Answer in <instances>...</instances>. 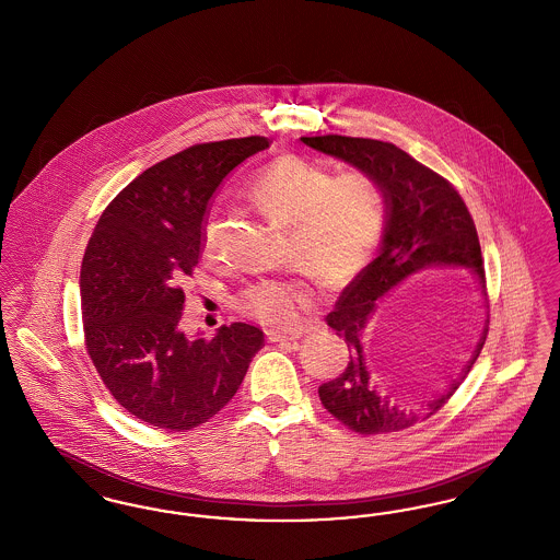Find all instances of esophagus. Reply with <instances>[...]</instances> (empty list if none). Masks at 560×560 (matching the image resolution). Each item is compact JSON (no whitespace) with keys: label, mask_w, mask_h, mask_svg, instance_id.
Returning a JSON list of instances; mask_svg holds the SVG:
<instances>
[{"label":"esophagus","mask_w":560,"mask_h":560,"mask_svg":"<svg viewBox=\"0 0 560 560\" xmlns=\"http://www.w3.org/2000/svg\"><path fill=\"white\" fill-rule=\"evenodd\" d=\"M302 329H292V331H279V329H267L265 336H267L268 342H285V340H298L302 338Z\"/></svg>","instance_id":"obj_1"}]
</instances>
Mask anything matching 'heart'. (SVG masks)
Returning <instances> with one entry per match:
<instances>
[{"label":"heart","mask_w":560,"mask_h":560,"mask_svg":"<svg viewBox=\"0 0 560 560\" xmlns=\"http://www.w3.org/2000/svg\"><path fill=\"white\" fill-rule=\"evenodd\" d=\"M256 212L288 229L290 258L327 285L345 283L368 265L384 229V195L372 176L325 167L295 155L262 165L245 187ZM213 247L212 222L203 229V252ZM315 302L300 279H260L241 290L243 315L268 327H292Z\"/></svg>","instance_id":"b5f03b06"}]
</instances>
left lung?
Here are the masks:
<instances>
[{"mask_svg": "<svg viewBox=\"0 0 560 560\" xmlns=\"http://www.w3.org/2000/svg\"><path fill=\"white\" fill-rule=\"evenodd\" d=\"M300 140L372 176L382 188L386 206L377 258L350 281L336 308L327 315V325L347 340L348 363L338 377L320 384V402L336 420L359 434L399 432L434 416L452 399L479 359L487 320L475 345H468L457 359L445 386L420 405H400L377 390L368 370L363 336L377 300L422 270L468 268L480 293L487 295L477 226L453 185L390 142L338 133L302 136Z\"/></svg>", "mask_w": 560, "mask_h": 560, "instance_id": "obj_1", "label": "left lung"}]
</instances>
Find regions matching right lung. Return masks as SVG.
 <instances>
[{"mask_svg":"<svg viewBox=\"0 0 560 560\" xmlns=\"http://www.w3.org/2000/svg\"><path fill=\"white\" fill-rule=\"evenodd\" d=\"M268 147L249 136L195 144L136 176L101 215L81 262L88 354L108 393L170 432L206 424L240 390L262 329L222 325L212 340L180 327L183 277L197 267L215 188Z\"/></svg>","mask_w":560,"mask_h":560,"instance_id":"obj_1","label":"right lung"}]
</instances>
